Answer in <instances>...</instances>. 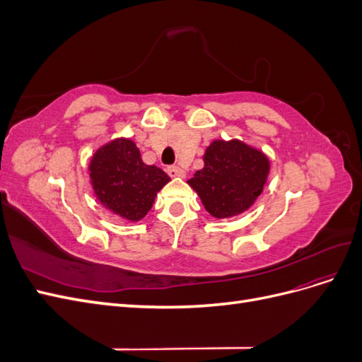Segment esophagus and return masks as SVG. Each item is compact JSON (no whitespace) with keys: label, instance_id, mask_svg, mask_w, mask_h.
Returning <instances> with one entry per match:
<instances>
[{"label":"esophagus","instance_id":"1","mask_svg":"<svg viewBox=\"0 0 362 362\" xmlns=\"http://www.w3.org/2000/svg\"><path fill=\"white\" fill-rule=\"evenodd\" d=\"M168 173L170 175L172 178H184V177H185V173H184L180 168H177V166L168 168Z\"/></svg>","mask_w":362,"mask_h":362}]
</instances>
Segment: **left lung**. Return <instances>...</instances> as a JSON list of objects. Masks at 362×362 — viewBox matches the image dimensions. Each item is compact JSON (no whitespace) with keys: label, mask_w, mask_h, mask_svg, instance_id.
<instances>
[{"label":"left lung","mask_w":362,"mask_h":362,"mask_svg":"<svg viewBox=\"0 0 362 362\" xmlns=\"http://www.w3.org/2000/svg\"><path fill=\"white\" fill-rule=\"evenodd\" d=\"M270 160L238 139H216L206 146L204 168L187 181L205 210L216 218L243 214L264 190Z\"/></svg>","instance_id":"obj_1"}]
</instances>
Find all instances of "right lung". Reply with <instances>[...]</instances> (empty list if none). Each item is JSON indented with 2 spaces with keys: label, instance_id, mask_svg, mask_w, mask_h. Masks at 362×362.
<instances>
[{
  "label": "right lung",
  "instance_id": "right-lung-1",
  "mask_svg": "<svg viewBox=\"0 0 362 362\" xmlns=\"http://www.w3.org/2000/svg\"><path fill=\"white\" fill-rule=\"evenodd\" d=\"M87 169L96 199L128 222L141 221L170 181L166 172L144 163L129 137H116L98 148Z\"/></svg>",
  "mask_w": 362,
  "mask_h": 362
}]
</instances>
